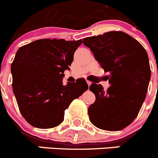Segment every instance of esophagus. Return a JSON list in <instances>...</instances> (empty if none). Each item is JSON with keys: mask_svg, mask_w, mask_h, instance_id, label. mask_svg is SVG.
<instances>
[{"mask_svg": "<svg viewBox=\"0 0 158 158\" xmlns=\"http://www.w3.org/2000/svg\"><path fill=\"white\" fill-rule=\"evenodd\" d=\"M86 82H87V84H88L89 87V86H90V85H92V82H90V81H88V80H87V81H86Z\"/></svg>", "mask_w": 158, "mask_h": 158, "instance_id": "obj_1", "label": "esophagus"}]
</instances>
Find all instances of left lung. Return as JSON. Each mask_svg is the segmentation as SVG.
Returning a JSON list of instances; mask_svg holds the SVG:
<instances>
[{"label": "left lung", "mask_w": 158, "mask_h": 158, "mask_svg": "<svg viewBox=\"0 0 158 158\" xmlns=\"http://www.w3.org/2000/svg\"><path fill=\"white\" fill-rule=\"evenodd\" d=\"M82 43L110 73L107 91L100 84L90 85L95 102L89 107V120L102 130H122L135 120L145 99L151 75L147 52L122 31L84 38Z\"/></svg>", "instance_id": "8db88e82"}]
</instances>
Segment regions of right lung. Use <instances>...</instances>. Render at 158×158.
<instances>
[{
    "instance_id": "right-lung-1",
    "label": "right lung",
    "mask_w": 158,
    "mask_h": 158,
    "mask_svg": "<svg viewBox=\"0 0 158 158\" xmlns=\"http://www.w3.org/2000/svg\"><path fill=\"white\" fill-rule=\"evenodd\" d=\"M82 40L42 39L23 46L11 64L13 92L20 113L32 126L51 128L63 122L70 103L89 89L85 79L63 85Z\"/></svg>"
}]
</instances>
